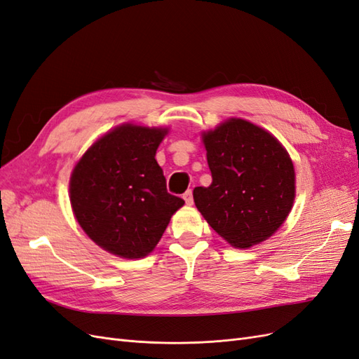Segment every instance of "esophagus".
Here are the masks:
<instances>
[{"mask_svg":"<svg viewBox=\"0 0 359 359\" xmlns=\"http://www.w3.org/2000/svg\"><path fill=\"white\" fill-rule=\"evenodd\" d=\"M182 198H184V201H186L187 205H193V191L191 190H187L186 193H184Z\"/></svg>","mask_w":359,"mask_h":359,"instance_id":"esophagus-1","label":"esophagus"}]
</instances>
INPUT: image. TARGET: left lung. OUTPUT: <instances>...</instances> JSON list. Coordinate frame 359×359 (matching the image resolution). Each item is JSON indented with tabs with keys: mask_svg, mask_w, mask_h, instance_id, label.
I'll list each match as a JSON object with an SVG mask.
<instances>
[{
	"mask_svg": "<svg viewBox=\"0 0 359 359\" xmlns=\"http://www.w3.org/2000/svg\"><path fill=\"white\" fill-rule=\"evenodd\" d=\"M212 175L196 187V208L233 247L262 243L283 224L295 199V170L278 140L252 123L232 118L203 133Z\"/></svg>",
	"mask_w": 359,
	"mask_h": 359,
	"instance_id": "left-lung-1",
	"label": "left lung"
}]
</instances>
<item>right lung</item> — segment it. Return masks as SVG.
Here are the masks:
<instances>
[{"mask_svg": "<svg viewBox=\"0 0 359 359\" xmlns=\"http://www.w3.org/2000/svg\"><path fill=\"white\" fill-rule=\"evenodd\" d=\"M166 132L133 124L116 127L73 169L70 202L76 220L109 253L126 259L147 256L184 205L168 193L154 158Z\"/></svg>", "mask_w": 359, "mask_h": 359, "instance_id": "obj_1", "label": "right lung"}]
</instances>
